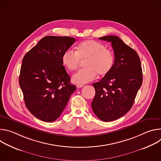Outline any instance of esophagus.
I'll use <instances>...</instances> for the list:
<instances>
[{"mask_svg":"<svg viewBox=\"0 0 161 161\" xmlns=\"http://www.w3.org/2000/svg\"><path fill=\"white\" fill-rule=\"evenodd\" d=\"M83 85H76V87H77L78 88H81V87H83Z\"/></svg>","mask_w":161,"mask_h":161,"instance_id":"1","label":"esophagus"}]
</instances>
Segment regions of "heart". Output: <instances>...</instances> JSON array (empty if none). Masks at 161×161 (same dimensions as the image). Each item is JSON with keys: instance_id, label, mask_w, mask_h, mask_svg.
Here are the masks:
<instances>
[{"instance_id": "obj_1", "label": "heart", "mask_w": 161, "mask_h": 161, "mask_svg": "<svg viewBox=\"0 0 161 161\" xmlns=\"http://www.w3.org/2000/svg\"><path fill=\"white\" fill-rule=\"evenodd\" d=\"M85 61L86 68L80 70L72 76L73 83L78 85L87 83L95 80L98 74L104 76L108 75L114 65L113 52L105 46L94 40H85L79 43L76 52L65 50L61 58L63 65L69 71L76 69L81 60Z\"/></svg>"}]
</instances>
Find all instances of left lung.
I'll use <instances>...</instances> for the list:
<instances>
[{"label": "left lung", "instance_id": "obj_1", "mask_svg": "<svg viewBox=\"0 0 161 161\" xmlns=\"http://www.w3.org/2000/svg\"><path fill=\"white\" fill-rule=\"evenodd\" d=\"M99 39L111 42L114 63L108 75L93 84L96 95L91 105L100 120L111 122L124 116L132 108L142 85V69L136 52L118 36Z\"/></svg>", "mask_w": 161, "mask_h": 161}]
</instances>
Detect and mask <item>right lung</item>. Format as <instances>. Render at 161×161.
<instances>
[{
  "mask_svg": "<svg viewBox=\"0 0 161 161\" xmlns=\"http://www.w3.org/2000/svg\"><path fill=\"white\" fill-rule=\"evenodd\" d=\"M75 41L67 36H46L22 60L19 84L25 104L42 121L57 120L76 89L61 60L63 53Z\"/></svg>",
  "mask_w": 161,
  "mask_h": 161,
  "instance_id": "obj_1",
  "label": "right lung"
}]
</instances>
